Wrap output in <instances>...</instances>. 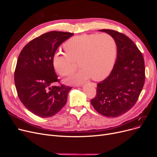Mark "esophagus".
I'll return each instance as SVG.
<instances>
[{
  "label": "esophagus",
  "instance_id": "34e87169",
  "mask_svg": "<svg viewBox=\"0 0 157 157\" xmlns=\"http://www.w3.org/2000/svg\"><path fill=\"white\" fill-rule=\"evenodd\" d=\"M90 85H92L93 86H94V87H96L97 86V85L95 84V83H90Z\"/></svg>",
  "mask_w": 157,
  "mask_h": 157
}]
</instances>
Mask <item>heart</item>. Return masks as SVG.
<instances>
[{"label": "heart", "mask_w": 157, "mask_h": 157, "mask_svg": "<svg viewBox=\"0 0 157 157\" xmlns=\"http://www.w3.org/2000/svg\"><path fill=\"white\" fill-rule=\"evenodd\" d=\"M65 52H56L53 64L62 76L76 71L75 61L82 68L67 80L71 84H80L92 78L95 81L105 78L111 72L117 55L114 37L106 33L83 34L69 39L63 44Z\"/></svg>", "instance_id": "b5f03b06"}]
</instances>
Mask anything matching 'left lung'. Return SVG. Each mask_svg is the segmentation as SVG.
I'll return each instance as SVG.
<instances>
[{
	"label": "left lung",
	"instance_id": "1",
	"mask_svg": "<svg viewBox=\"0 0 157 157\" xmlns=\"http://www.w3.org/2000/svg\"><path fill=\"white\" fill-rule=\"evenodd\" d=\"M112 36L117 44V57L108 78L97 84L91 100L94 109L103 116L117 117L136 103L145 81L144 58L129 37L109 29L98 30Z\"/></svg>",
	"mask_w": 157,
	"mask_h": 157
}]
</instances>
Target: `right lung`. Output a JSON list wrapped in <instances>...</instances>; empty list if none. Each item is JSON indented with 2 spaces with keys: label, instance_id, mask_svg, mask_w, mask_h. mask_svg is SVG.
<instances>
[{
  "label": "right lung",
  "instance_id": "obj_1",
  "mask_svg": "<svg viewBox=\"0 0 157 157\" xmlns=\"http://www.w3.org/2000/svg\"><path fill=\"white\" fill-rule=\"evenodd\" d=\"M74 34L52 31L37 37L20 53L14 71V83L25 107L40 118L59 113L67 102L72 87L52 85L58 79L53 64L56 49Z\"/></svg>",
  "mask_w": 157,
  "mask_h": 157
}]
</instances>
